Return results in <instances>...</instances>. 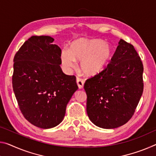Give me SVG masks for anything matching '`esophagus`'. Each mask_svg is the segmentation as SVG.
<instances>
[{"label": "esophagus", "instance_id": "obj_1", "mask_svg": "<svg viewBox=\"0 0 156 156\" xmlns=\"http://www.w3.org/2000/svg\"><path fill=\"white\" fill-rule=\"evenodd\" d=\"M76 83H77V85L78 86L79 89H83V88L84 84H85V80H83V79L80 78H77V79H76Z\"/></svg>", "mask_w": 156, "mask_h": 156}]
</instances>
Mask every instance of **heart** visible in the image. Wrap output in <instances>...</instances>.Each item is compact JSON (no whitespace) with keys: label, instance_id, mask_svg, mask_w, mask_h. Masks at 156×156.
<instances>
[{"label":"heart","instance_id":"obj_1","mask_svg":"<svg viewBox=\"0 0 156 156\" xmlns=\"http://www.w3.org/2000/svg\"><path fill=\"white\" fill-rule=\"evenodd\" d=\"M112 55V47L103 40L81 38L73 41L70 51L62 52L61 59L67 69L75 67L76 60L80 61V69L84 75L94 76L104 70Z\"/></svg>","mask_w":156,"mask_h":156}]
</instances>
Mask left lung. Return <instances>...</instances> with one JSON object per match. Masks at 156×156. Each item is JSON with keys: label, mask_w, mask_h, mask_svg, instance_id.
<instances>
[{"label": "left lung", "mask_w": 156, "mask_h": 156, "mask_svg": "<svg viewBox=\"0 0 156 156\" xmlns=\"http://www.w3.org/2000/svg\"><path fill=\"white\" fill-rule=\"evenodd\" d=\"M143 71L134 46L120 39L111 62L84 85L87 113L94 124L111 129L130 119L143 93Z\"/></svg>", "instance_id": "obj_1"}]
</instances>
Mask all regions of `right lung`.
Returning a JSON list of instances; mask_svg holds the SVG:
<instances>
[{"label":"right lung","instance_id":"right-lung-1","mask_svg":"<svg viewBox=\"0 0 156 156\" xmlns=\"http://www.w3.org/2000/svg\"><path fill=\"white\" fill-rule=\"evenodd\" d=\"M50 36H33L14 58L12 87L19 108L32 124L43 129L62 122L78 90L76 78L62 71L60 47Z\"/></svg>","mask_w":156,"mask_h":156}]
</instances>
